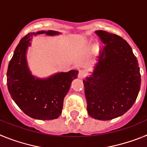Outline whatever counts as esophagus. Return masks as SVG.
Returning a JSON list of instances; mask_svg holds the SVG:
<instances>
[{"label": "esophagus", "instance_id": "obj_1", "mask_svg": "<svg viewBox=\"0 0 147 147\" xmlns=\"http://www.w3.org/2000/svg\"><path fill=\"white\" fill-rule=\"evenodd\" d=\"M86 75L85 72L84 71H80L79 74H78V77L80 79H82V78L85 77V76Z\"/></svg>", "mask_w": 147, "mask_h": 147}]
</instances>
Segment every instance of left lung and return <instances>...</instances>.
<instances>
[{"instance_id":"left-lung-1","label":"left lung","mask_w":147,"mask_h":147,"mask_svg":"<svg viewBox=\"0 0 147 147\" xmlns=\"http://www.w3.org/2000/svg\"><path fill=\"white\" fill-rule=\"evenodd\" d=\"M95 33L105 47L94 69L83 81L90 117L111 120L124 115L136 102L141 88L138 62L130 45L114 34Z\"/></svg>"}]
</instances>
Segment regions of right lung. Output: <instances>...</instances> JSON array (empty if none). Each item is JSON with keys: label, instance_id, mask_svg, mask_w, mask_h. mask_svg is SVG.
<instances>
[{"label": "right lung", "instance_id": "right-lung-1", "mask_svg": "<svg viewBox=\"0 0 147 147\" xmlns=\"http://www.w3.org/2000/svg\"><path fill=\"white\" fill-rule=\"evenodd\" d=\"M41 34L56 36L61 33L52 30L39 31L23 37L8 66L7 87L14 102L24 113L34 119L52 120L62 113L63 100L79 71L58 72L47 78L34 76L28 65L26 53L32 37Z\"/></svg>", "mask_w": 147, "mask_h": 147}]
</instances>
